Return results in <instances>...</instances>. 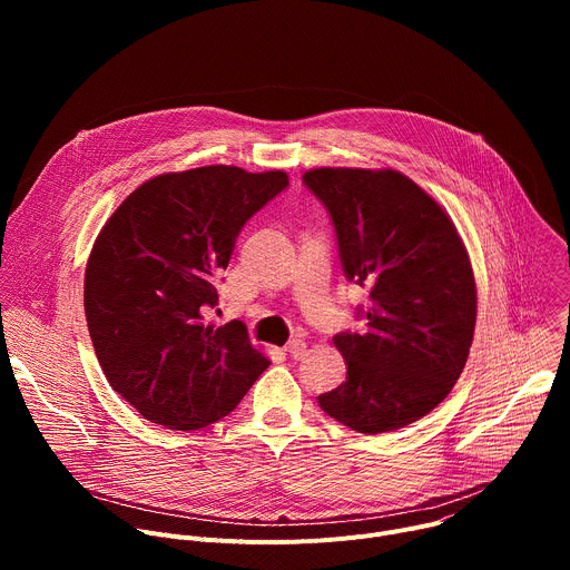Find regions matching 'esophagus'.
<instances>
[{"mask_svg":"<svg viewBox=\"0 0 570 570\" xmlns=\"http://www.w3.org/2000/svg\"><path fill=\"white\" fill-rule=\"evenodd\" d=\"M286 352H288L295 361H299V358L306 354V343L299 341V338H293V341L286 345Z\"/></svg>","mask_w":570,"mask_h":570,"instance_id":"34e87169","label":"esophagus"}]
</instances>
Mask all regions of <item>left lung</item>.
I'll return each mask as SVG.
<instances>
[{"mask_svg": "<svg viewBox=\"0 0 570 570\" xmlns=\"http://www.w3.org/2000/svg\"><path fill=\"white\" fill-rule=\"evenodd\" d=\"M302 183L327 207L345 277L370 288L365 330L334 336L347 379L317 396L352 431L409 426L446 399L475 327V279L449 214L411 178L313 169Z\"/></svg>", "mask_w": 570, "mask_h": 570, "instance_id": "left-lung-1", "label": "left lung"}]
</instances>
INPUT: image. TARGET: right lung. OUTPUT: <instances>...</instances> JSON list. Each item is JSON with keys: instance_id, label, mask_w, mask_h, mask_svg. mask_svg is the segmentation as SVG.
<instances>
[{"instance_id": "1", "label": "right lung", "mask_w": 570, "mask_h": 570, "mask_svg": "<svg viewBox=\"0 0 570 570\" xmlns=\"http://www.w3.org/2000/svg\"><path fill=\"white\" fill-rule=\"evenodd\" d=\"M286 187L284 171L225 165L155 176L99 232L86 268L88 330L108 383L144 420L205 429L271 365L246 324L216 327L205 313L240 227Z\"/></svg>"}]
</instances>
